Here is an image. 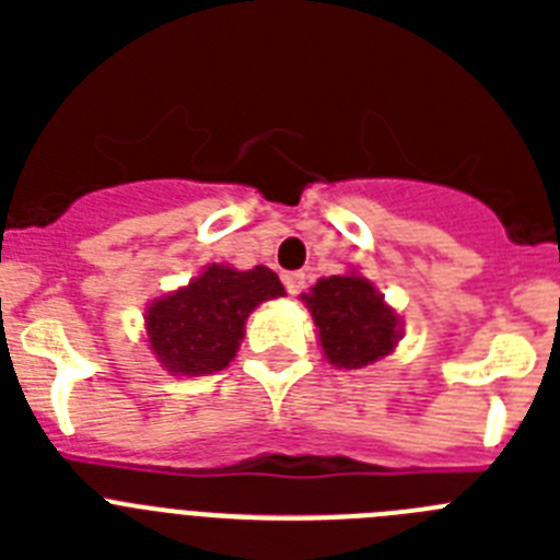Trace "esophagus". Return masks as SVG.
Wrapping results in <instances>:
<instances>
[{
    "label": "esophagus",
    "instance_id": "obj_1",
    "mask_svg": "<svg viewBox=\"0 0 560 560\" xmlns=\"http://www.w3.org/2000/svg\"><path fill=\"white\" fill-rule=\"evenodd\" d=\"M283 285H285V291H289V294L296 296L300 291L305 289V275H303V271H285Z\"/></svg>",
    "mask_w": 560,
    "mask_h": 560
}]
</instances>
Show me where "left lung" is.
<instances>
[{
	"mask_svg": "<svg viewBox=\"0 0 560 560\" xmlns=\"http://www.w3.org/2000/svg\"><path fill=\"white\" fill-rule=\"evenodd\" d=\"M303 300L319 328L325 355L336 368H364L387 355L398 341V316L364 277H323Z\"/></svg>",
	"mask_w": 560,
	"mask_h": 560,
	"instance_id": "left-lung-1",
	"label": "left lung"
}]
</instances>
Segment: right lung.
<instances>
[{
	"instance_id": "obj_1",
	"label": "right lung",
	"mask_w": 560,
	"mask_h": 560,
	"mask_svg": "<svg viewBox=\"0 0 560 560\" xmlns=\"http://www.w3.org/2000/svg\"><path fill=\"white\" fill-rule=\"evenodd\" d=\"M280 277L266 266L235 271L207 266L190 285L148 308V341L171 373H219L235 359L246 316L266 300L283 296Z\"/></svg>"
}]
</instances>
